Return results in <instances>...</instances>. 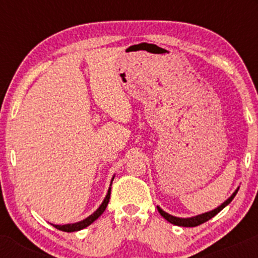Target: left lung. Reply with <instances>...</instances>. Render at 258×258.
<instances>
[{"label": "left lung", "instance_id": "8db88e82", "mask_svg": "<svg viewBox=\"0 0 258 258\" xmlns=\"http://www.w3.org/2000/svg\"><path fill=\"white\" fill-rule=\"evenodd\" d=\"M238 188L236 189L235 192H233L232 196L230 197V199L227 200V201L223 202L222 205H221L220 207H217V209L210 211V212H206V213H202V215H199V216H195V217H189V218H179V217H175V216H171L168 215V213H166L165 211H162L160 209V207H157L158 212H160V215L162 216L165 220H167L168 222L172 223V225H176V226H182V227H196V226L201 225V223H205L206 221L211 220V218L213 217V216L217 215L218 212H220L221 210L225 209L226 206H227L228 204H230L231 201L233 200V197L236 196V194H237Z\"/></svg>", "mask_w": 258, "mask_h": 258}]
</instances>
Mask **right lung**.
<instances>
[{
  "instance_id": "1",
  "label": "right lung",
  "mask_w": 258,
  "mask_h": 258,
  "mask_svg": "<svg viewBox=\"0 0 258 258\" xmlns=\"http://www.w3.org/2000/svg\"><path fill=\"white\" fill-rule=\"evenodd\" d=\"M110 196H111V188L108 189L107 196H106V199L103 200L102 205L98 207L96 212H93L92 215L88 216L86 220L80 221V222H77V223H71V225H63V226L53 225V227H56L57 230H59V231H64V232H75V231H80V230H82V228L87 227V226H90L93 221L97 220V218L100 217L103 212H105L106 207H107V205H108V201H110Z\"/></svg>"
}]
</instances>
